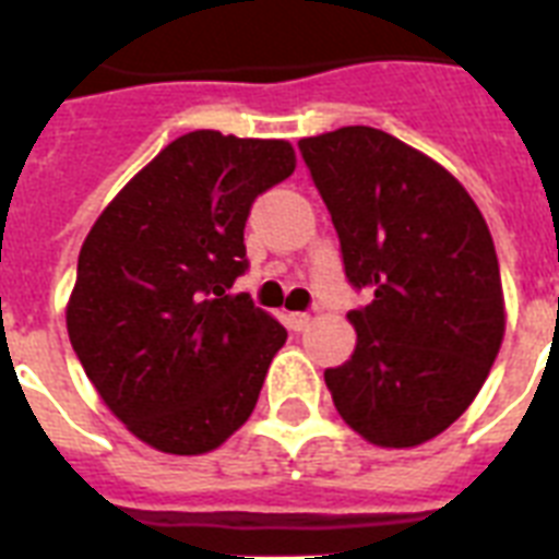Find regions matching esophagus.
<instances>
[{
  "mask_svg": "<svg viewBox=\"0 0 559 559\" xmlns=\"http://www.w3.org/2000/svg\"><path fill=\"white\" fill-rule=\"evenodd\" d=\"M310 316L307 312H289L287 316V326L289 330H295V333H301V330H307L310 326Z\"/></svg>",
  "mask_w": 559,
  "mask_h": 559,
  "instance_id": "34e87169",
  "label": "esophagus"
}]
</instances>
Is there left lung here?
I'll return each instance as SVG.
<instances>
[{
	"label": "left lung",
	"instance_id": "1",
	"mask_svg": "<svg viewBox=\"0 0 559 559\" xmlns=\"http://www.w3.org/2000/svg\"><path fill=\"white\" fill-rule=\"evenodd\" d=\"M298 148L347 281L373 293L347 312L350 361L324 370L333 405L367 442L416 448L468 411L500 353L506 301L488 224L451 171L382 129L344 126Z\"/></svg>",
	"mask_w": 559,
	"mask_h": 559
}]
</instances>
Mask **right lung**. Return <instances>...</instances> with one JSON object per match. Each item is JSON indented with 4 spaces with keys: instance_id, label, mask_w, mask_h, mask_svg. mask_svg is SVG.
Here are the masks:
<instances>
[{
    "instance_id": "add662e5",
    "label": "right lung",
    "mask_w": 559,
    "mask_h": 559,
    "mask_svg": "<svg viewBox=\"0 0 559 559\" xmlns=\"http://www.w3.org/2000/svg\"><path fill=\"white\" fill-rule=\"evenodd\" d=\"M295 171L287 140L189 131L103 209L76 261L68 338L99 399L163 453L215 451L255 411L287 330L233 284L255 198Z\"/></svg>"
}]
</instances>
